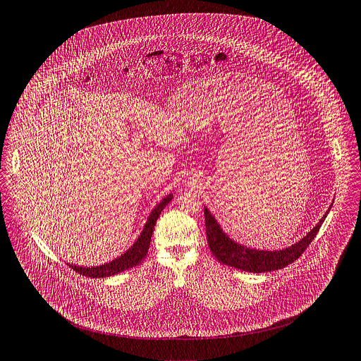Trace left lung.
<instances>
[{
  "label": "left lung",
  "mask_w": 361,
  "mask_h": 361,
  "mask_svg": "<svg viewBox=\"0 0 361 361\" xmlns=\"http://www.w3.org/2000/svg\"><path fill=\"white\" fill-rule=\"evenodd\" d=\"M328 212H326V215L320 219V222L294 245L280 251H259V250L247 248L244 245H240L231 241L219 228L218 222L209 214V211L204 208L207 240L214 257L224 264H228L244 271H251V273H264V271L279 270L288 266L290 263L295 262L296 259L303 254V251L309 247V244L314 240Z\"/></svg>",
  "instance_id": "1"
}]
</instances>
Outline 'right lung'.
Masks as SVG:
<instances>
[{"instance_id":"obj_1","label":"right lung","mask_w":361,"mask_h":361,"mask_svg":"<svg viewBox=\"0 0 361 361\" xmlns=\"http://www.w3.org/2000/svg\"><path fill=\"white\" fill-rule=\"evenodd\" d=\"M172 200V195L165 197L164 200L153 209V212L150 214L147 224L145 226L143 231L140 233L139 238L136 240V243L132 245L131 248L123 254L120 258L111 261V262L102 264L98 267H80L75 264H68L73 270H75L77 273L85 276V277H91V279H102V277H109V276H114L117 273H121L124 270H128L133 266L139 264L145 259L149 247H150V240H152V234L154 230V225L161 214V211L164 209L165 205Z\"/></svg>"}]
</instances>
